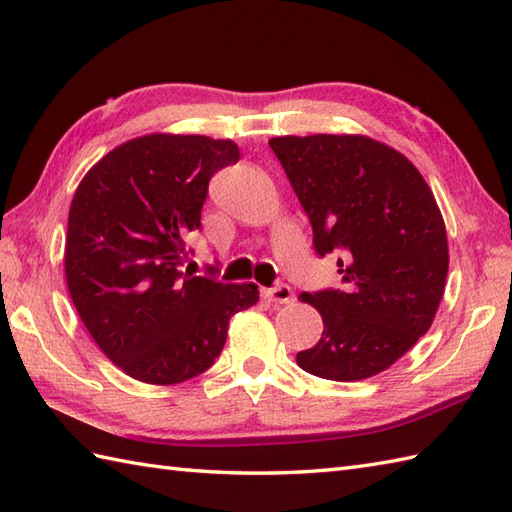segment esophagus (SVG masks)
I'll list each match as a JSON object with an SVG mask.
<instances>
[{"mask_svg":"<svg viewBox=\"0 0 512 512\" xmlns=\"http://www.w3.org/2000/svg\"><path fill=\"white\" fill-rule=\"evenodd\" d=\"M264 296H266L268 301H272V303H277V305H285V303H290V301L294 299V292H292L290 285L279 283V285H275V288L264 290Z\"/></svg>","mask_w":512,"mask_h":512,"instance_id":"1","label":"esophagus"}]
</instances>
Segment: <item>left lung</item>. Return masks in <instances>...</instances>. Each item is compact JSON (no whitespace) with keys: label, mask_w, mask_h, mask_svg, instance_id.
<instances>
[{"label":"left lung","mask_w":512,"mask_h":512,"mask_svg":"<svg viewBox=\"0 0 512 512\" xmlns=\"http://www.w3.org/2000/svg\"><path fill=\"white\" fill-rule=\"evenodd\" d=\"M312 222L320 257L340 253V290L303 292L323 336L296 353L303 371L358 382L395 364L432 327L449 268L430 185L401 152L366 135L268 141Z\"/></svg>","instance_id":"8db88e82"}]
</instances>
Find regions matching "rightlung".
Here are the masks:
<instances>
[{
    "mask_svg": "<svg viewBox=\"0 0 512 512\" xmlns=\"http://www.w3.org/2000/svg\"><path fill=\"white\" fill-rule=\"evenodd\" d=\"M240 159L231 139L154 133L113 148L69 207L65 277L95 344L144 384L187 382L216 362L255 283L183 270L207 185Z\"/></svg>",
    "mask_w": 512,
    "mask_h": 512,
    "instance_id": "1",
    "label": "right lung"
}]
</instances>
